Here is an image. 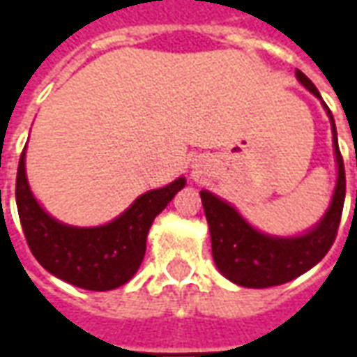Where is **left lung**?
<instances>
[{"label": "left lung", "instance_id": "8db88e82", "mask_svg": "<svg viewBox=\"0 0 357 357\" xmlns=\"http://www.w3.org/2000/svg\"><path fill=\"white\" fill-rule=\"evenodd\" d=\"M296 78L310 93H314L321 101L333 130L337 185L329 208L323 214L321 220L302 235L275 237L252 227L229 202L222 201L220 197L206 189L201 191L216 268L231 283L248 289H266V287L289 283L302 273H306L307 269L314 268L317 262H321L323 256L329 252V248L335 243L340 216H342L346 178L344 162L338 149L335 118L306 74L296 70Z\"/></svg>", "mask_w": 357, "mask_h": 357}]
</instances>
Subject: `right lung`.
<instances>
[{"instance_id": "obj_1", "label": "right lung", "mask_w": 357, "mask_h": 357, "mask_svg": "<svg viewBox=\"0 0 357 357\" xmlns=\"http://www.w3.org/2000/svg\"><path fill=\"white\" fill-rule=\"evenodd\" d=\"M24 158L26 147L20 155L15 195L28 247L51 275L86 291H112L135 275L155 218L185 187V178H178L170 185L137 197L109 224L76 227L50 216L36 201L28 185Z\"/></svg>"}]
</instances>
